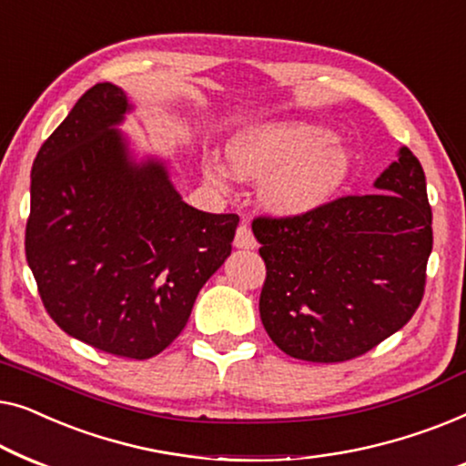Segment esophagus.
<instances>
[{
    "label": "esophagus",
    "mask_w": 466,
    "mask_h": 466,
    "mask_svg": "<svg viewBox=\"0 0 466 466\" xmlns=\"http://www.w3.org/2000/svg\"><path fill=\"white\" fill-rule=\"evenodd\" d=\"M255 245H258V240H255L251 228H248L247 224H240L238 228H236L234 247H238V248H255Z\"/></svg>",
    "instance_id": "34e87169"
}]
</instances>
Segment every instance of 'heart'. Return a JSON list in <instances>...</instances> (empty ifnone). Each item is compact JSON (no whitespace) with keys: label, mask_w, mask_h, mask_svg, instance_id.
<instances>
[{"label":"heart","mask_w":466,"mask_h":466,"mask_svg":"<svg viewBox=\"0 0 466 466\" xmlns=\"http://www.w3.org/2000/svg\"><path fill=\"white\" fill-rule=\"evenodd\" d=\"M234 173L266 179L264 198L274 211L298 215L331 198L350 170V152L312 124H270L247 130L228 147ZM213 179H226L221 167H208Z\"/></svg>","instance_id":"heart-1"}]
</instances>
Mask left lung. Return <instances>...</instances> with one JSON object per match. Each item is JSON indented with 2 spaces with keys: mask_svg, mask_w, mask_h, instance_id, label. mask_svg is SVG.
<instances>
[{
  "mask_svg": "<svg viewBox=\"0 0 466 466\" xmlns=\"http://www.w3.org/2000/svg\"><path fill=\"white\" fill-rule=\"evenodd\" d=\"M378 192L349 194L298 215H259L266 264L259 317L293 359L342 363L401 329L420 306L432 213L420 160L401 147Z\"/></svg>",
  "mask_w": 466,
  "mask_h": 466,
  "instance_id": "obj_1",
  "label": "left lung"
}]
</instances>
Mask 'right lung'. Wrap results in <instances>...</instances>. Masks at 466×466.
Returning <instances> with one entry per match:
<instances>
[{"mask_svg": "<svg viewBox=\"0 0 466 466\" xmlns=\"http://www.w3.org/2000/svg\"><path fill=\"white\" fill-rule=\"evenodd\" d=\"M128 101L96 84L31 168L25 253L65 333L107 355L152 359L186 327L196 296L232 251L238 215L186 205L156 160L135 165L122 137Z\"/></svg>", "mask_w": 466, "mask_h": 466, "instance_id": "obj_1", "label": "right lung"}]
</instances>
